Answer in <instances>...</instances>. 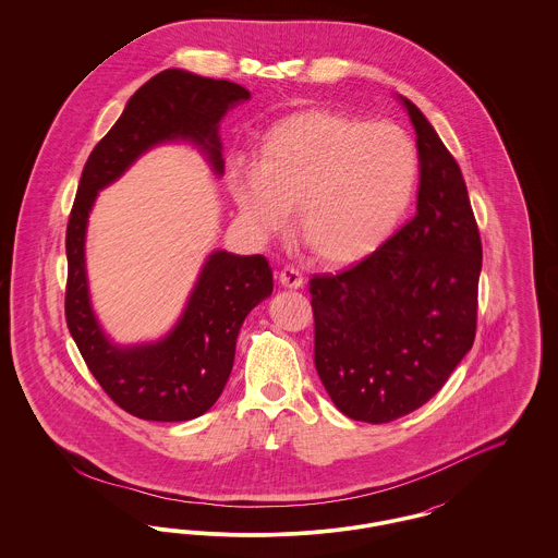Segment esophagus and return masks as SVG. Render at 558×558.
Instances as JSON below:
<instances>
[{"instance_id": "obj_1", "label": "esophagus", "mask_w": 558, "mask_h": 558, "mask_svg": "<svg viewBox=\"0 0 558 558\" xmlns=\"http://www.w3.org/2000/svg\"><path fill=\"white\" fill-rule=\"evenodd\" d=\"M278 282L284 287V289H301L303 287V276L294 269V267H284L278 276Z\"/></svg>"}]
</instances>
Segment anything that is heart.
Returning a JSON list of instances; mask_svg holds the SVG:
<instances>
[{"label": "heart", "mask_w": 558, "mask_h": 558, "mask_svg": "<svg viewBox=\"0 0 558 558\" xmlns=\"http://www.w3.org/2000/svg\"><path fill=\"white\" fill-rule=\"evenodd\" d=\"M416 182V146L401 128L310 110L267 133L255 167L232 171L230 192L259 236L284 232L296 209V230L319 262L343 267L396 232Z\"/></svg>", "instance_id": "b5f03b06"}]
</instances>
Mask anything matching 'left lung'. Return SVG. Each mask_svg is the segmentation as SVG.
Here are the masks:
<instances>
[{"mask_svg": "<svg viewBox=\"0 0 558 558\" xmlns=\"http://www.w3.org/2000/svg\"><path fill=\"white\" fill-rule=\"evenodd\" d=\"M398 100L416 132V215L362 264L310 282L319 380L345 416L372 425L433 398L477 328L483 253L462 171L425 114Z\"/></svg>", "mask_w": 558, "mask_h": 558, "instance_id": "left-lung-1", "label": "left lung"}]
</instances>
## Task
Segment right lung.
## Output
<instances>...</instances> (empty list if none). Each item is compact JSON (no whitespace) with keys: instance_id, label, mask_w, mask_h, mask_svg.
<instances>
[{"instance_id":"1","label":"right lung","mask_w":558,"mask_h":558,"mask_svg":"<svg viewBox=\"0 0 558 558\" xmlns=\"http://www.w3.org/2000/svg\"><path fill=\"white\" fill-rule=\"evenodd\" d=\"M246 100L251 92L239 83L167 69L133 94L81 173L66 228V324L102 389L142 421H192L219 399L234 366L242 322L274 291L271 267L262 255L215 248L171 330L155 341L121 345L108 337L92 305L85 264L89 215L98 192L160 144L194 146L221 178L219 123Z\"/></svg>"}]
</instances>
